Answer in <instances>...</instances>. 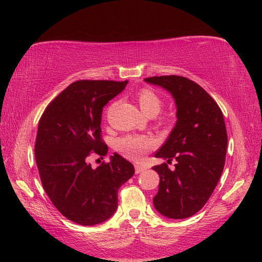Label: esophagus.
I'll use <instances>...</instances> for the list:
<instances>
[{
    "mask_svg": "<svg viewBox=\"0 0 262 262\" xmlns=\"http://www.w3.org/2000/svg\"><path fill=\"white\" fill-rule=\"evenodd\" d=\"M144 170H146V168L144 165L135 164V172H136V173H141V172H143Z\"/></svg>",
    "mask_w": 262,
    "mask_h": 262,
    "instance_id": "1",
    "label": "esophagus"
}]
</instances>
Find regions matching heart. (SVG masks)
<instances>
[{"label":"heart","instance_id":"b5f03b06","mask_svg":"<svg viewBox=\"0 0 262 262\" xmlns=\"http://www.w3.org/2000/svg\"><path fill=\"white\" fill-rule=\"evenodd\" d=\"M137 100L143 113L146 116H157L162 108V100L152 89L144 88L138 92ZM155 145L154 138L142 135H126L116 141L115 147L124 157L140 161Z\"/></svg>","mask_w":262,"mask_h":262}]
</instances>
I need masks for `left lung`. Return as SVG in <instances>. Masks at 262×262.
I'll return each instance as SVG.
<instances>
[{"instance_id": "obj_1", "label": "left lung", "mask_w": 262, "mask_h": 262, "mask_svg": "<svg viewBox=\"0 0 262 262\" xmlns=\"http://www.w3.org/2000/svg\"><path fill=\"white\" fill-rule=\"evenodd\" d=\"M174 98L177 122L155 158L176 160V169L153 166L160 176L154 207L169 219H187L202 209L213 193L224 169L227 133L222 110L197 83L178 75L144 79Z\"/></svg>"}]
</instances>
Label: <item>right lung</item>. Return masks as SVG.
Segmentation results:
<instances>
[{
  "label": "right lung",
  "instance_id": "right-lung-1",
  "mask_svg": "<svg viewBox=\"0 0 262 262\" xmlns=\"http://www.w3.org/2000/svg\"><path fill=\"white\" fill-rule=\"evenodd\" d=\"M128 81L81 80L49 103L38 124L35 157L42 187L66 219L91 226L107 221L118 206V190L135 173L134 165L115 153L97 169L89 163L103 158L102 109Z\"/></svg>",
  "mask_w": 262,
  "mask_h": 262
}]
</instances>
